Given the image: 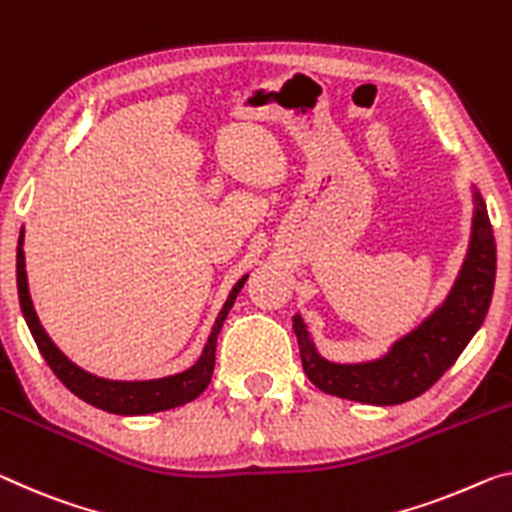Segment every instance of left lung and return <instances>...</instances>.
Listing matches in <instances>:
<instances>
[{
    "label": "left lung",
    "mask_w": 512,
    "mask_h": 512,
    "mask_svg": "<svg viewBox=\"0 0 512 512\" xmlns=\"http://www.w3.org/2000/svg\"><path fill=\"white\" fill-rule=\"evenodd\" d=\"M471 190L474 219L469 249L451 293L419 327L398 338L387 355L361 364L327 361L313 345L302 316L295 313L293 329L304 373L320 391L366 405H400L428 391L462 355L483 325L497 277V242L490 217L476 185Z\"/></svg>",
    "instance_id": "8db88e82"
}]
</instances>
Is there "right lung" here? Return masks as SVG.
<instances>
[{
    "label": "right lung",
    "mask_w": 512,
    "mask_h": 512,
    "mask_svg": "<svg viewBox=\"0 0 512 512\" xmlns=\"http://www.w3.org/2000/svg\"><path fill=\"white\" fill-rule=\"evenodd\" d=\"M25 229L20 231L18 240V263H15V272H18V297H20V309L22 316L27 320V327L34 341L41 350L47 366L52 368V373L64 382V387L75 393L77 398H82L84 403H89L98 410L121 414V416H141V414H153L174 410L185 403H192L194 398H199L210 384L212 371H215V350H217V334L222 329L226 316H229L235 297L245 286L249 274H245L235 286L231 288L229 300L224 302L222 311L212 325V332L208 336L206 348H203L201 357L196 359V364L187 368L183 373L157 377V380H107V377H98L89 371H84L77 364H73L41 325V320L36 316L34 302L29 295V283H27V270H25Z\"/></svg>",
    "instance_id": "1"
}]
</instances>
